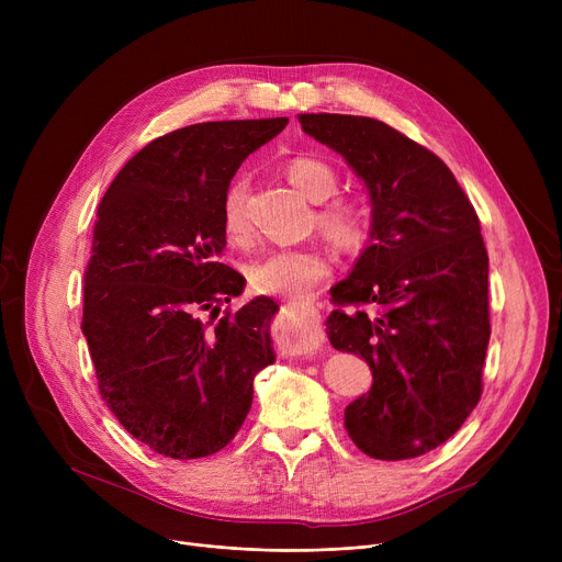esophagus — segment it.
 Listing matches in <instances>:
<instances>
[{"label":"esophagus","mask_w":562,"mask_h":562,"mask_svg":"<svg viewBox=\"0 0 562 562\" xmlns=\"http://www.w3.org/2000/svg\"><path fill=\"white\" fill-rule=\"evenodd\" d=\"M291 310V350L293 356H314L323 344L321 314L310 303H289Z\"/></svg>","instance_id":"34e87169"}]
</instances>
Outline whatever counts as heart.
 <instances>
[{"label": "heart", "mask_w": 562, "mask_h": 562, "mask_svg": "<svg viewBox=\"0 0 562 562\" xmlns=\"http://www.w3.org/2000/svg\"><path fill=\"white\" fill-rule=\"evenodd\" d=\"M284 175L303 195L321 202L316 225L335 248L358 252L369 244L373 234V214L369 204L350 195H335L339 177L333 166L314 157H296L286 164ZM221 223L232 241H246L250 236L246 184L241 180H234L225 189ZM328 273L330 259L321 248L271 250L248 266V280L255 291L286 299L303 296L316 282L328 278Z\"/></svg>", "instance_id": "b5f03b06"}]
</instances>
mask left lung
Listing matches in <instances>:
<instances>
[{"mask_svg":"<svg viewBox=\"0 0 562 562\" xmlns=\"http://www.w3.org/2000/svg\"><path fill=\"white\" fill-rule=\"evenodd\" d=\"M371 195L373 234L330 289L328 337L373 371L344 412L348 437L375 460L419 458L453 437L483 394L490 341L487 250L474 204L428 147L364 115L301 113Z\"/></svg>","mask_w":562,"mask_h":562,"instance_id":"1","label":"left lung"}]
</instances>
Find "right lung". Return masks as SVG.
I'll use <instances>...</instances> for the list:
<instances>
[{"label":"right lung","instance_id":"add662e5","mask_svg":"<svg viewBox=\"0 0 562 562\" xmlns=\"http://www.w3.org/2000/svg\"><path fill=\"white\" fill-rule=\"evenodd\" d=\"M286 123L216 121L159 136L98 206L81 330L109 409L166 458L225 449L250 412L255 375L276 362V301L221 314L246 286L221 261V204L244 159Z\"/></svg>","mask_w":562,"mask_h":562}]
</instances>
